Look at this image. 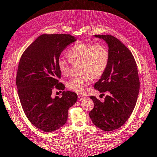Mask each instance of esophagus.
I'll list each match as a JSON object with an SVG mask.
<instances>
[{
  "label": "esophagus",
  "instance_id": "1",
  "mask_svg": "<svg viewBox=\"0 0 157 157\" xmlns=\"http://www.w3.org/2000/svg\"><path fill=\"white\" fill-rule=\"evenodd\" d=\"M78 98H79V100H82V99H84L85 96H84V95H82V94H79L78 95Z\"/></svg>",
  "mask_w": 157,
  "mask_h": 157
}]
</instances>
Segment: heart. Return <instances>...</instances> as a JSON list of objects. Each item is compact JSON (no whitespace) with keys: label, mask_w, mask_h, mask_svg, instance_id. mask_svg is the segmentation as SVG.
Wrapping results in <instances>:
<instances>
[{"label":"heart","mask_w":157,"mask_h":157,"mask_svg":"<svg viewBox=\"0 0 157 157\" xmlns=\"http://www.w3.org/2000/svg\"><path fill=\"white\" fill-rule=\"evenodd\" d=\"M69 59L58 58L57 65L61 74L68 76L70 63L81 62V73L67 83V88L77 93L83 94L92 82V78H99L106 71L109 61V52L105 45L92 43H78L68 51Z\"/></svg>","instance_id":"obj_1"}]
</instances>
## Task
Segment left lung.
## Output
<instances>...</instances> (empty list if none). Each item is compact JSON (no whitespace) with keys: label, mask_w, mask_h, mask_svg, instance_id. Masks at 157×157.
Here are the masks:
<instances>
[{"label":"left lung","mask_w":157,"mask_h":157,"mask_svg":"<svg viewBox=\"0 0 157 157\" xmlns=\"http://www.w3.org/2000/svg\"><path fill=\"white\" fill-rule=\"evenodd\" d=\"M108 45L109 61L107 68L94 87L104 94V102L94 96V108L89 113L93 124L105 131H112L123 125L136 105L140 90L137 64L131 51L115 36L94 35Z\"/></svg>","instance_id":"obj_1"}]
</instances>
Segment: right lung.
Segmentation results:
<instances>
[{
  "instance_id": "add662e5",
  "label": "right lung",
  "mask_w": 157,
  "mask_h": 157,
  "mask_svg": "<svg viewBox=\"0 0 157 157\" xmlns=\"http://www.w3.org/2000/svg\"><path fill=\"white\" fill-rule=\"evenodd\" d=\"M76 41L67 34L40 35L24 52L18 64L16 85L21 107L29 121L45 132L56 131L66 123L69 107L78 95L63 91L52 98L54 88L63 90L57 62L64 48Z\"/></svg>"
}]
</instances>
